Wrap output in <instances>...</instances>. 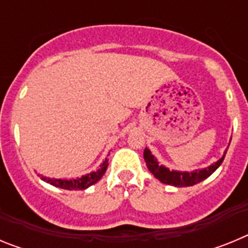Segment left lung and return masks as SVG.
<instances>
[{
    "label": "left lung",
    "instance_id": "8db88e82",
    "mask_svg": "<svg viewBox=\"0 0 248 248\" xmlns=\"http://www.w3.org/2000/svg\"><path fill=\"white\" fill-rule=\"evenodd\" d=\"M225 154H226V151L216 163L211 164L207 168L201 169V170H194V171H177V170H170L164 165H159V161L155 159V156L151 154V151L148 148L144 150V160H145L149 171L154 175L157 180H160L163 184L176 186V187H186V186L196 185L207 179L211 174H214L218 166L222 164Z\"/></svg>",
    "mask_w": 248,
    "mask_h": 248
}]
</instances>
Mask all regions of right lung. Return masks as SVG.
<instances>
[{
  "label": "right lung",
  "instance_id": "add662e5",
  "mask_svg": "<svg viewBox=\"0 0 248 248\" xmlns=\"http://www.w3.org/2000/svg\"><path fill=\"white\" fill-rule=\"evenodd\" d=\"M107 168H108V159H105L103 161V164L99 166L97 171L83 175L82 177H77V179L67 180V179H50V177L42 176V175H39V176H41L43 181L56 186V187H61V189L64 190H84L93 185V184L97 183V181H99L103 177V175H104V172L107 171Z\"/></svg>",
  "mask_w": 248,
  "mask_h": 248
}]
</instances>
